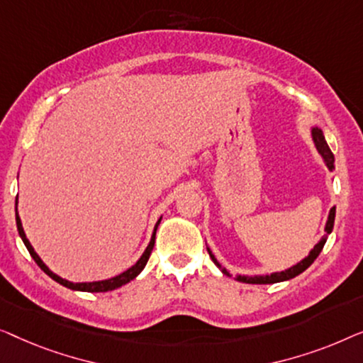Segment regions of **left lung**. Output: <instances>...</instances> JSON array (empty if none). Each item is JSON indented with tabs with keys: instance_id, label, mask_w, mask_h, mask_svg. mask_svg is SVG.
Segmentation results:
<instances>
[{
	"instance_id": "obj_1",
	"label": "left lung",
	"mask_w": 363,
	"mask_h": 363,
	"mask_svg": "<svg viewBox=\"0 0 363 363\" xmlns=\"http://www.w3.org/2000/svg\"><path fill=\"white\" fill-rule=\"evenodd\" d=\"M311 135H313V140H314V145L318 147L319 155L323 156V160L325 162V166L329 167L330 171L334 169V155L333 151H330V147L328 146V141H325V138L323 135V130L318 128V126H314L313 130H311ZM334 220H335V207L330 208L329 212V217H328V223H325V235L323 238H320V242L315 245V247L311 250L308 257L304 259H301L298 264H294V267H291L288 269H284V272H279V273H272V274H264V277H242V274H238V277H233V274L228 272L227 268H223L220 263L217 262V258L213 257V253L211 252V248H207L208 255H211L212 262L217 264V268L220 269L223 274H227V277H233L237 281H242V283H248V284H273V283H279V281H286V279H291L294 277H298L304 272V269H308L311 264L314 263V259L319 257V253L323 252L325 242H328V237L329 233L333 232L334 228Z\"/></svg>"
}]
</instances>
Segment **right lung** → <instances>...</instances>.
I'll list each match as a JSON object with an SVG mask.
<instances>
[{
	"label": "right lung",
	"mask_w": 363,
	"mask_h": 363,
	"mask_svg": "<svg viewBox=\"0 0 363 363\" xmlns=\"http://www.w3.org/2000/svg\"><path fill=\"white\" fill-rule=\"evenodd\" d=\"M160 222H161V218H160V220H157V223L155 225V232H152L151 242H150V245H147V247H146L145 253H143V255H141V258L138 259V262H136L135 264H133L131 268L126 269V272H123L121 274H118V277H113V278H110V279H104V281L72 283V281H67V279L60 278V277H57V274H55V273L50 272V269L44 264L43 259L39 258V255L34 252L33 245L29 243V240H28V237H26V233H24V230H23L21 218H19V216H18V197H16V225H18L19 237H21V240L24 242V245H26V248H28L29 255H30V257H33L34 262L38 263V267H39L40 269H43V272H44L45 274H49V277L52 278L54 281H57L59 284H62V286H65V288L74 289V291H86V293H105V291H113V289H116V288H120V286H123V284H126V283H130L131 279H135V278L138 277V274H140V273L143 272V268L146 267L147 259H150V255H151V252H152V247H155L156 230H157V225H160Z\"/></svg>",
	"instance_id": "add662e5"
}]
</instances>
